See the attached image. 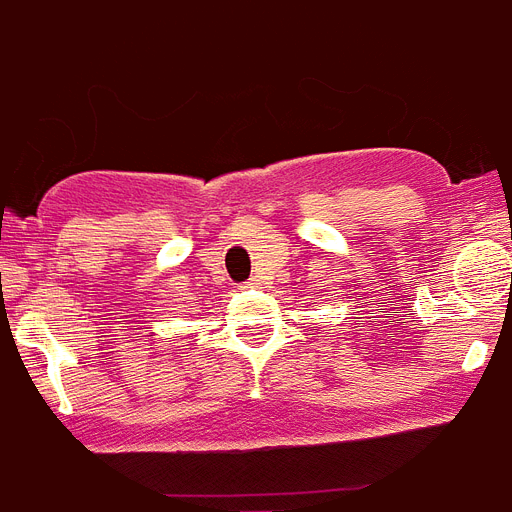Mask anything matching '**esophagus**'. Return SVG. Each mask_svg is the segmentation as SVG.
<instances>
[{"label": "esophagus", "mask_w": 512, "mask_h": 512, "mask_svg": "<svg viewBox=\"0 0 512 512\" xmlns=\"http://www.w3.org/2000/svg\"><path fill=\"white\" fill-rule=\"evenodd\" d=\"M255 287V281H247V284H244V289H252Z\"/></svg>", "instance_id": "esophagus-1"}]
</instances>
